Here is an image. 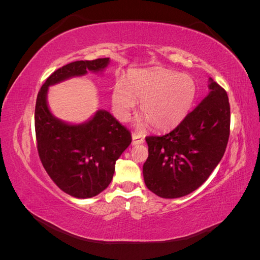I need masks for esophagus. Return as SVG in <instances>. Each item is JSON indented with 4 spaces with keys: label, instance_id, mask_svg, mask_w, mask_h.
<instances>
[{
    "label": "esophagus",
    "instance_id": "obj_1",
    "mask_svg": "<svg viewBox=\"0 0 260 260\" xmlns=\"http://www.w3.org/2000/svg\"><path fill=\"white\" fill-rule=\"evenodd\" d=\"M144 143V138L137 135V133H133L132 135V145H140Z\"/></svg>",
    "mask_w": 260,
    "mask_h": 260
}]
</instances>
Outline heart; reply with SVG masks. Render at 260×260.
Returning <instances> with one entry per match:
<instances>
[{
	"mask_svg": "<svg viewBox=\"0 0 260 260\" xmlns=\"http://www.w3.org/2000/svg\"><path fill=\"white\" fill-rule=\"evenodd\" d=\"M198 86L192 77L167 69L140 70L117 82L112 93L115 114L128 120L136 111L141 113L156 130L169 131L182 122L194 105Z\"/></svg>",
	"mask_w": 260,
	"mask_h": 260,
	"instance_id": "heart-1",
	"label": "heart"
}]
</instances>
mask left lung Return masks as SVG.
I'll return each mask as SVG.
<instances>
[{
    "label": "left lung",
    "instance_id": "left-lung-1",
    "mask_svg": "<svg viewBox=\"0 0 260 260\" xmlns=\"http://www.w3.org/2000/svg\"><path fill=\"white\" fill-rule=\"evenodd\" d=\"M209 93L178 127L145 138L148 157L143 177L149 191L162 199L192 193L208 179L225 152L230 135L226 92L209 78Z\"/></svg>",
    "mask_w": 260,
    "mask_h": 260
}]
</instances>
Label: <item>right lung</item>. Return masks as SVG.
Listing matches in <instances>:
<instances>
[{
  "instance_id": "1",
  "label": "right lung",
  "mask_w": 260,
  "mask_h": 260,
  "mask_svg": "<svg viewBox=\"0 0 260 260\" xmlns=\"http://www.w3.org/2000/svg\"><path fill=\"white\" fill-rule=\"evenodd\" d=\"M109 59L78 60L54 72L38 93L35 127L44 169L61 191L77 199L96 196L112 182L116 160L131 143V133L105 109L88 120L70 123L50 111L49 86L88 72L102 74Z\"/></svg>"
}]
</instances>
